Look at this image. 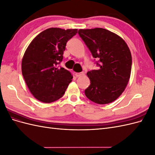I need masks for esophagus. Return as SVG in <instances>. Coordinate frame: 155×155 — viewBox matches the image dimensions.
<instances>
[{
	"label": "esophagus",
	"instance_id": "34e87169",
	"mask_svg": "<svg viewBox=\"0 0 155 155\" xmlns=\"http://www.w3.org/2000/svg\"><path fill=\"white\" fill-rule=\"evenodd\" d=\"M84 73L83 72H76L75 73V75H76V77H79V76H81L82 75H83Z\"/></svg>",
	"mask_w": 155,
	"mask_h": 155
}]
</instances>
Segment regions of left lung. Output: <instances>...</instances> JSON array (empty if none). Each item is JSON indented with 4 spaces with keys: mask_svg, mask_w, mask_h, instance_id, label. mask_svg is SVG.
I'll return each instance as SVG.
<instances>
[{
    "mask_svg": "<svg viewBox=\"0 0 155 155\" xmlns=\"http://www.w3.org/2000/svg\"><path fill=\"white\" fill-rule=\"evenodd\" d=\"M78 34L100 68L87 73L91 85L85 96L97 104H107L118 98L129 81L132 57L125 41L114 33L101 28L79 29Z\"/></svg>",
    "mask_w": 155,
    "mask_h": 155,
    "instance_id": "obj_1",
    "label": "left lung"
}]
</instances>
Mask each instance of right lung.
<instances>
[{"instance_id": "obj_1", "label": "right lung", "mask_w": 155, "mask_h": 155, "mask_svg": "<svg viewBox=\"0 0 155 155\" xmlns=\"http://www.w3.org/2000/svg\"><path fill=\"white\" fill-rule=\"evenodd\" d=\"M78 29L50 28L31 41L23 55L21 69L30 92L37 100L49 104L63 97L73 78L68 70L59 68L67 41Z\"/></svg>"}]
</instances>
